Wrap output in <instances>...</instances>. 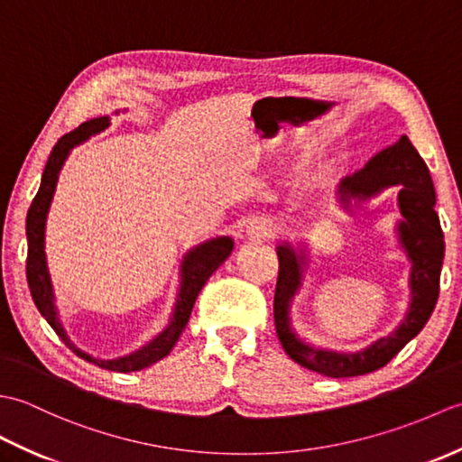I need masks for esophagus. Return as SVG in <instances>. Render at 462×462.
Returning <instances> with one entry per match:
<instances>
[{
  "label": "esophagus",
  "mask_w": 462,
  "mask_h": 462,
  "mask_svg": "<svg viewBox=\"0 0 462 462\" xmlns=\"http://www.w3.org/2000/svg\"><path fill=\"white\" fill-rule=\"evenodd\" d=\"M278 232L280 226L270 218H254L246 230L250 240H272L278 236Z\"/></svg>",
  "instance_id": "1"
}]
</instances>
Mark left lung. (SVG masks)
Wrapping results in <instances>:
<instances>
[{"instance_id":"1","label":"left lung","mask_w":462,"mask_h":462,"mask_svg":"<svg viewBox=\"0 0 462 462\" xmlns=\"http://www.w3.org/2000/svg\"><path fill=\"white\" fill-rule=\"evenodd\" d=\"M389 186H401L399 208L403 222H399V240L413 263L411 270V291L413 301L405 321L387 337L377 339L367 349L357 353H337L316 349L303 343L290 328V301L301 283L303 256L291 246H278V283L273 296V321L283 351L301 367L321 373L326 377H357L365 375L393 359L417 333L425 328L439 300L440 268L445 258V238L435 212V186L425 161L407 136L377 152L365 169L346 176L339 194L343 206L349 200H365Z\"/></svg>"}]
</instances>
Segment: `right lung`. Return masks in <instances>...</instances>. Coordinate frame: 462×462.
Here are the masks:
<instances>
[{"label": "right lung", "instance_id": "right-lung-1", "mask_svg": "<svg viewBox=\"0 0 462 462\" xmlns=\"http://www.w3.org/2000/svg\"><path fill=\"white\" fill-rule=\"evenodd\" d=\"M105 126H109V116H99V119H91L83 125L77 126L75 131L63 134L61 139L57 141L53 146L51 154H49L45 171H43V179L42 186L35 194V199L29 206L27 210V222H25V230H27V283H29V291H32V298L35 301V306L39 313L47 319L49 326L55 329L59 337L65 341V346L71 347L77 356L83 357L85 361L95 363L101 369H109V371H119V373H131V371H139L152 365L159 359L166 357L174 347V343L179 341L180 333L184 331L186 323L190 319V311L194 308V301L199 298L200 290L204 288V283L208 282L212 273L222 266V262L230 256V252L234 248L232 238L224 236V238H216L202 244V246L190 250L186 254V258L180 266V293L179 300H176L172 319L169 323L159 337H154L151 343H146L144 347L139 351L131 353V356H125L119 359H95L87 353L77 349L71 341L67 339L65 331L61 328V323L57 319V311L53 306V290H51V280H49V272H47V263H45V250H43V240H45V218L49 212V204H51L53 192H55V184L59 179V171L67 159L69 151L73 149L75 144L83 143L85 139H89L91 134L103 131Z\"/></svg>", "mask_w": 462, "mask_h": 462}]
</instances>
